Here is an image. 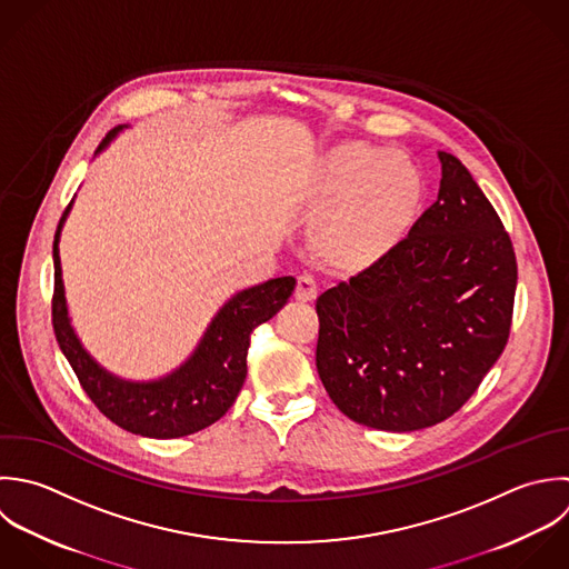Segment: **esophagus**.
<instances>
[{
  "label": "esophagus",
  "instance_id": "34e87169",
  "mask_svg": "<svg viewBox=\"0 0 569 569\" xmlns=\"http://www.w3.org/2000/svg\"><path fill=\"white\" fill-rule=\"evenodd\" d=\"M317 295H319L317 281L310 274H301L297 279V290H295L297 301H312V299H317Z\"/></svg>",
  "mask_w": 569,
  "mask_h": 569
}]
</instances>
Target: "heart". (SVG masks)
<instances>
[{
    "label": "heart",
    "instance_id": "1",
    "mask_svg": "<svg viewBox=\"0 0 569 569\" xmlns=\"http://www.w3.org/2000/svg\"><path fill=\"white\" fill-rule=\"evenodd\" d=\"M303 197L317 217L315 248L332 266L359 272L406 239L421 208L423 177L401 152L346 141L319 159Z\"/></svg>",
    "mask_w": 569,
    "mask_h": 569
}]
</instances>
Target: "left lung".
<instances>
[{
    "label": "left lung",
    "instance_id": "1",
    "mask_svg": "<svg viewBox=\"0 0 569 569\" xmlns=\"http://www.w3.org/2000/svg\"><path fill=\"white\" fill-rule=\"evenodd\" d=\"M437 201L379 263L317 299V370L352 421L415 432L452 417L501 357L517 257L497 210L450 152Z\"/></svg>",
    "mask_w": 569,
    "mask_h": 569
}]
</instances>
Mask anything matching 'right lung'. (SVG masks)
I'll return each mask as SVG.
<instances>
[{
	"label": "right lung",
	"mask_w": 569,
	"mask_h": 569,
	"mask_svg": "<svg viewBox=\"0 0 569 569\" xmlns=\"http://www.w3.org/2000/svg\"><path fill=\"white\" fill-rule=\"evenodd\" d=\"M123 128H112L97 152L106 150ZM70 208L72 201L59 219L52 243V328L83 392L112 423L148 439H177L219 421L246 381L250 332L288 303L297 286L295 277H277L237 292L219 308L194 352L177 370L152 381H128L99 366L70 326L59 261V237Z\"/></svg>",
	"instance_id": "obj_1"
}]
</instances>
